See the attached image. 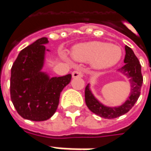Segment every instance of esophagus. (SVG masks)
Masks as SVG:
<instances>
[{"mask_svg": "<svg viewBox=\"0 0 151 151\" xmlns=\"http://www.w3.org/2000/svg\"><path fill=\"white\" fill-rule=\"evenodd\" d=\"M72 75H73V78H82L83 76V73L82 71L76 70L73 72Z\"/></svg>", "mask_w": 151, "mask_h": 151, "instance_id": "obj_1", "label": "esophagus"}]
</instances>
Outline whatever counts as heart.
<instances>
[{"mask_svg": "<svg viewBox=\"0 0 151 151\" xmlns=\"http://www.w3.org/2000/svg\"><path fill=\"white\" fill-rule=\"evenodd\" d=\"M72 56L79 62H91L97 69H104L116 65L120 61L122 50L116 45L93 41L75 46Z\"/></svg>", "mask_w": 151, "mask_h": 151, "instance_id": "1", "label": "heart"}]
</instances>
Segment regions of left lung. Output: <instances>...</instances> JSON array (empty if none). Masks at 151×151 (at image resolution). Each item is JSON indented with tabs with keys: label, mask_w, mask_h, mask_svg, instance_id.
Instances as JSON below:
<instances>
[{
	"label": "left lung",
	"mask_w": 151,
	"mask_h": 151,
	"mask_svg": "<svg viewBox=\"0 0 151 151\" xmlns=\"http://www.w3.org/2000/svg\"><path fill=\"white\" fill-rule=\"evenodd\" d=\"M124 63L125 64L118 71L129 78L130 83V93L127 100L120 106L108 107L104 105L93 96L89 88V84L86 86V104L93 113L100 117L104 119H114L126 114L132 109L140 95V89L143 83L141 65L133 50L128 46H125V57Z\"/></svg>",
	"instance_id": "left-lung-1"
}]
</instances>
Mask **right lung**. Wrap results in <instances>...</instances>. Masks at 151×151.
<instances>
[{"label": "right lung", "mask_w": 151, "mask_h": 151, "mask_svg": "<svg viewBox=\"0 0 151 151\" xmlns=\"http://www.w3.org/2000/svg\"><path fill=\"white\" fill-rule=\"evenodd\" d=\"M47 37L37 39L22 49L12 67L11 99L19 114L26 119L44 121L58 109L61 92L70 83L72 75L50 78L42 72Z\"/></svg>", "instance_id": "right-lung-1"}]
</instances>
